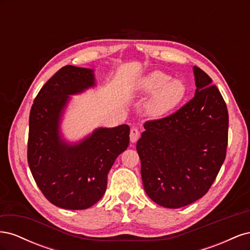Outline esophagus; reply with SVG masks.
Listing matches in <instances>:
<instances>
[{"instance_id":"obj_1","label":"esophagus","mask_w":250,"mask_h":250,"mask_svg":"<svg viewBox=\"0 0 250 250\" xmlns=\"http://www.w3.org/2000/svg\"><path fill=\"white\" fill-rule=\"evenodd\" d=\"M140 138V131L138 128L132 127L131 130H130V142L131 143H135Z\"/></svg>"}]
</instances>
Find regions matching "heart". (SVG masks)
Here are the masks:
<instances>
[{
    "instance_id": "obj_1",
    "label": "heart",
    "mask_w": 250,
    "mask_h": 250,
    "mask_svg": "<svg viewBox=\"0 0 250 250\" xmlns=\"http://www.w3.org/2000/svg\"><path fill=\"white\" fill-rule=\"evenodd\" d=\"M141 92L152 94L146 105L147 112L154 118L167 115L184 100L187 86L180 79H171V76L161 71H155L144 77L139 84Z\"/></svg>"
}]
</instances>
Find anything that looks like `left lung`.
Listing matches in <instances>:
<instances>
[{
  "label": "left lung",
  "instance_id": "obj_1",
  "mask_svg": "<svg viewBox=\"0 0 250 250\" xmlns=\"http://www.w3.org/2000/svg\"><path fill=\"white\" fill-rule=\"evenodd\" d=\"M193 70V99L168 117L147 121L137 143L144 188L164 208H183L206 195L226 156L228 107L208 75Z\"/></svg>",
  "mask_w": 250,
  "mask_h": 250
}]
</instances>
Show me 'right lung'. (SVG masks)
Segmentation results:
<instances>
[{"label":"right lung","mask_w":250,"mask_h":250,"mask_svg":"<svg viewBox=\"0 0 250 250\" xmlns=\"http://www.w3.org/2000/svg\"><path fill=\"white\" fill-rule=\"evenodd\" d=\"M94 85L93 70L65 65L41 88L30 110L29 168L44 197L62 208L85 209L99 201L110 168L129 145L126 124L98 128L75 145L60 137V118L69 95Z\"/></svg>","instance_id":"1"}]
</instances>
